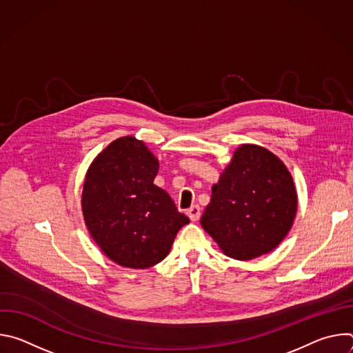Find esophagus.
Masks as SVG:
<instances>
[{"instance_id": "obj_1", "label": "esophagus", "mask_w": 353, "mask_h": 353, "mask_svg": "<svg viewBox=\"0 0 353 353\" xmlns=\"http://www.w3.org/2000/svg\"><path fill=\"white\" fill-rule=\"evenodd\" d=\"M187 215L192 222H195L201 216V208L198 205H192L190 210H187Z\"/></svg>"}]
</instances>
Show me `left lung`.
<instances>
[{"label":"left lung","instance_id":"1","mask_svg":"<svg viewBox=\"0 0 353 353\" xmlns=\"http://www.w3.org/2000/svg\"><path fill=\"white\" fill-rule=\"evenodd\" d=\"M297 210L292 174L268 149L243 143L212 187L201 225L228 257L268 254L290 230Z\"/></svg>","mask_w":353,"mask_h":353}]
</instances>
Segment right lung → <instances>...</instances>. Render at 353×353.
<instances>
[{"label": "right lung", "mask_w": 353, "mask_h": 353, "mask_svg": "<svg viewBox=\"0 0 353 353\" xmlns=\"http://www.w3.org/2000/svg\"><path fill=\"white\" fill-rule=\"evenodd\" d=\"M159 161L142 141H113L89 166L82 191L85 225L116 264L143 270L161 263L190 222L154 184Z\"/></svg>", "instance_id": "1"}]
</instances>
